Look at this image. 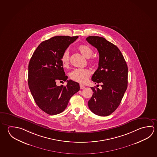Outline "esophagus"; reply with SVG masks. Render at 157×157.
I'll return each mask as SVG.
<instances>
[{
  "instance_id": "1",
  "label": "esophagus",
  "mask_w": 157,
  "mask_h": 157,
  "mask_svg": "<svg viewBox=\"0 0 157 157\" xmlns=\"http://www.w3.org/2000/svg\"><path fill=\"white\" fill-rule=\"evenodd\" d=\"M85 88V86L84 85H82V84H80V88L81 89H84Z\"/></svg>"
}]
</instances>
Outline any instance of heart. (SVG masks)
Segmentation results:
<instances>
[{
	"mask_svg": "<svg viewBox=\"0 0 157 157\" xmlns=\"http://www.w3.org/2000/svg\"><path fill=\"white\" fill-rule=\"evenodd\" d=\"M78 50L82 56L86 58H89L93 53V51L89 46L86 44H82L78 47ZM61 62L64 67H68L69 64V52L68 50H66L61 56ZM94 62L93 58L89 60V62L93 63ZM91 73L88 69L78 68L75 69L70 73L69 77L71 79L79 83H84L87 81L90 76Z\"/></svg>",
	"mask_w": 157,
	"mask_h": 157,
	"instance_id": "heart-1",
	"label": "heart"
}]
</instances>
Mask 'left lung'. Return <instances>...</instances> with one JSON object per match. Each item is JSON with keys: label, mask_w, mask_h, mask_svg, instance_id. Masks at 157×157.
Listing matches in <instances>:
<instances>
[{"label": "left lung", "mask_w": 157, "mask_h": 157, "mask_svg": "<svg viewBox=\"0 0 157 157\" xmlns=\"http://www.w3.org/2000/svg\"><path fill=\"white\" fill-rule=\"evenodd\" d=\"M86 40L99 52V67L91 80L101 86V89L91 87L93 94L88 106L95 115L107 116L118 107L126 90L128 67L115 44L99 36H89Z\"/></svg>", "instance_id": "obj_1"}]
</instances>
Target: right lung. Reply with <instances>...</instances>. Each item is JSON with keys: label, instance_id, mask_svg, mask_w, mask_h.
Listing matches in <instances>:
<instances>
[{"label": "right lung", "instance_id": "add662e5", "mask_svg": "<svg viewBox=\"0 0 157 157\" xmlns=\"http://www.w3.org/2000/svg\"><path fill=\"white\" fill-rule=\"evenodd\" d=\"M78 36H57L41 42L29 64L28 84L37 105L50 115L63 112L69 100L80 90L79 84L67 80L66 86H57V80L65 81L61 56Z\"/></svg>", "mask_w": 157, "mask_h": 157}]
</instances>
